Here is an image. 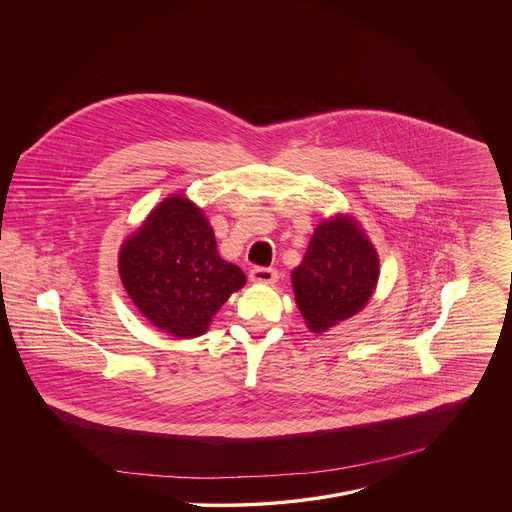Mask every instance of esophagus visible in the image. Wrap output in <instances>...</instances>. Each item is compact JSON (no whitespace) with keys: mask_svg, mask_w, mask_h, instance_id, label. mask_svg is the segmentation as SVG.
Here are the masks:
<instances>
[{"mask_svg":"<svg viewBox=\"0 0 512 512\" xmlns=\"http://www.w3.org/2000/svg\"><path fill=\"white\" fill-rule=\"evenodd\" d=\"M250 279L258 281V283H276L278 281V270L264 268V266H254L250 270Z\"/></svg>","mask_w":512,"mask_h":512,"instance_id":"34e87169","label":"esophagus"}]
</instances>
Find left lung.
<instances>
[{
    "label": "left lung",
    "mask_w": 512,
    "mask_h": 512,
    "mask_svg": "<svg viewBox=\"0 0 512 512\" xmlns=\"http://www.w3.org/2000/svg\"><path fill=\"white\" fill-rule=\"evenodd\" d=\"M377 278L372 242L344 215L315 231L303 262L291 272L297 307L315 332L354 317L370 301Z\"/></svg>",
    "instance_id": "1"
}]
</instances>
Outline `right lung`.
<instances>
[{"label":"right lung","mask_w":512,"mask_h":512,"mask_svg":"<svg viewBox=\"0 0 512 512\" xmlns=\"http://www.w3.org/2000/svg\"><path fill=\"white\" fill-rule=\"evenodd\" d=\"M121 281L140 313L178 338L203 334L246 281L217 252L213 229L186 197L164 199L119 254Z\"/></svg>","instance_id":"1"}]
</instances>
